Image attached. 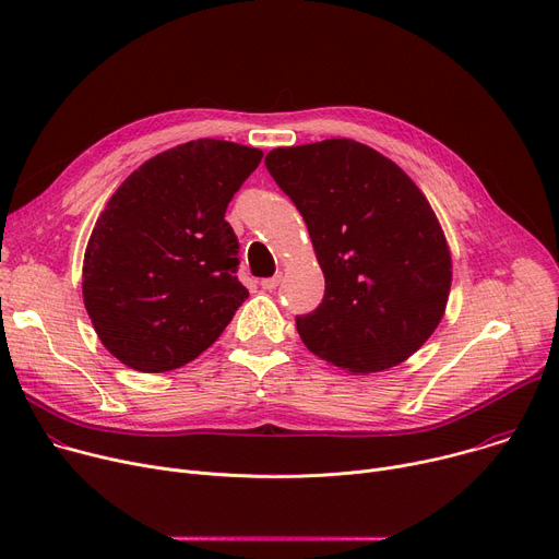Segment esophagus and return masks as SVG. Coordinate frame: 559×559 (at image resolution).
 Instances as JSON below:
<instances>
[{
  "mask_svg": "<svg viewBox=\"0 0 559 559\" xmlns=\"http://www.w3.org/2000/svg\"><path fill=\"white\" fill-rule=\"evenodd\" d=\"M278 283H281V276L262 278V281H260V287H262V289H267V292H272V289H276V287H278Z\"/></svg>",
  "mask_w": 559,
  "mask_h": 559,
  "instance_id": "1",
  "label": "esophagus"
}]
</instances>
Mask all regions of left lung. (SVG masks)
I'll list each match as a JSON object with an SVG mask.
<instances>
[{
	"instance_id": "8db88e82",
	"label": "left lung",
	"mask_w": 559,
	"mask_h": 559,
	"mask_svg": "<svg viewBox=\"0 0 559 559\" xmlns=\"http://www.w3.org/2000/svg\"><path fill=\"white\" fill-rule=\"evenodd\" d=\"M295 201L326 278L319 308L297 317L314 356L350 373L401 365L444 317L451 251L424 192L371 146L333 138L264 158Z\"/></svg>"
}]
</instances>
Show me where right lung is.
Instances as JSON below:
<instances>
[{
	"label": "right lung",
	"instance_id": "add662e5",
	"mask_svg": "<svg viewBox=\"0 0 559 559\" xmlns=\"http://www.w3.org/2000/svg\"><path fill=\"white\" fill-rule=\"evenodd\" d=\"M260 160L253 146L192 140L142 163L108 199L83 255V304L122 365H188L249 297L224 215Z\"/></svg>",
	"mask_w": 559,
	"mask_h": 559
}]
</instances>
